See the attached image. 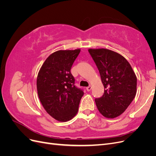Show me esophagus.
I'll list each match as a JSON object with an SVG mask.
<instances>
[{"instance_id": "esophagus-1", "label": "esophagus", "mask_w": 156, "mask_h": 156, "mask_svg": "<svg viewBox=\"0 0 156 156\" xmlns=\"http://www.w3.org/2000/svg\"><path fill=\"white\" fill-rule=\"evenodd\" d=\"M87 90L88 91V92H89V91H90V90L92 89V87L91 86H88V87H87Z\"/></svg>"}]
</instances>
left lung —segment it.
Here are the masks:
<instances>
[{
	"instance_id": "1",
	"label": "left lung",
	"mask_w": 156,
	"mask_h": 156,
	"mask_svg": "<svg viewBox=\"0 0 156 156\" xmlns=\"http://www.w3.org/2000/svg\"><path fill=\"white\" fill-rule=\"evenodd\" d=\"M104 86L103 95L95 99L98 111L108 119L120 116L133 100L136 77L123 56L107 49H90Z\"/></svg>"
}]
</instances>
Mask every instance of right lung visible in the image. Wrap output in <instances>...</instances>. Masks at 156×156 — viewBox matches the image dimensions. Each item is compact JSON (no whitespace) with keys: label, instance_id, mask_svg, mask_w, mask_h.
<instances>
[{"label":"right lung","instance_id":"add662e5","mask_svg":"<svg viewBox=\"0 0 156 156\" xmlns=\"http://www.w3.org/2000/svg\"><path fill=\"white\" fill-rule=\"evenodd\" d=\"M79 49L60 50L45 60L37 77V94L47 112L55 119L67 122L77 113L84 92L75 85L71 68Z\"/></svg>","mask_w":156,"mask_h":156}]
</instances>
